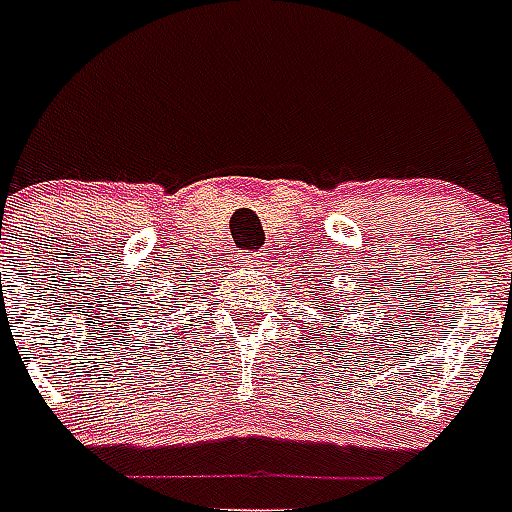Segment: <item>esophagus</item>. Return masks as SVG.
Here are the masks:
<instances>
[{"label":"esophagus","instance_id":"esophagus-1","mask_svg":"<svg viewBox=\"0 0 512 512\" xmlns=\"http://www.w3.org/2000/svg\"><path fill=\"white\" fill-rule=\"evenodd\" d=\"M236 260H239V265H247V268H249V265L260 263V257H257L255 252H241V255L236 257Z\"/></svg>","mask_w":512,"mask_h":512}]
</instances>
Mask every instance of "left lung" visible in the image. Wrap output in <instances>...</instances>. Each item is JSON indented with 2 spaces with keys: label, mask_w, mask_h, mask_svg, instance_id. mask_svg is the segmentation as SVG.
<instances>
[{
  "label": "left lung",
  "mask_w": 512,
  "mask_h": 512,
  "mask_svg": "<svg viewBox=\"0 0 512 512\" xmlns=\"http://www.w3.org/2000/svg\"><path fill=\"white\" fill-rule=\"evenodd\" d=\"M325 311H327V314H330V311H333V308H330V306H325Z\"/></svg>",
  "instance_id": "8db88e82"
}]
</instances>
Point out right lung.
<instances>
[{"label": "right lung", "instance_id": "obj_1", "mask_svg": "<svg viewBox=\"0 0 512 512\" xmlns=\"http://www.w3.org/2000/svg\"><path fill=\"white\" fill-rule=\"evenodd\" d=\"M179 306H182V303H179V300H177V298H174V308H179Z\"/></svg>", "mask_w": 512, "mask_h": 512}]
</instances>
